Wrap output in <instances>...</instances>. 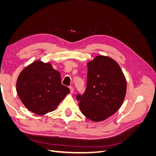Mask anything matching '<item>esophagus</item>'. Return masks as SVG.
Segmentation results:
<instances>
[{
	"instance_id": "esophagus-1",
	"label": "esophagus",
	"mask_w": 156,
	"mask_h": 156,
	"mask_svg": "<svg viewBox=\"0 0 156 156\" xmlns=\"http://www.w3.org/2000/svg\"><path fill=\"white\" fill-rule=\"evenodd\" d=\"M69 89H70V92L73 93L74 92V88L73 87H69Z\"/></svg>"
}]
</instances>
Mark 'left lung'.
I'll return each instance as SVG.
<instances>
[{
    "mask_svg": "<svg viewBox=\"0 0 156 156\" xmlns=\"http://www.w3.org/2000/svg\"><path fill=\"white\" fill-rule=\"evenodd\" d=\"M87 84L83 95L78 94L83 114L94 122H101L119 110L126 94L124 75L115 60L99 55L87 64Z\"/></svg>",
    "mask_w": 156,
    "mask_h": 156,
    "instance_id": "obj_1",
    "label": "left lung"
}]
</instances>
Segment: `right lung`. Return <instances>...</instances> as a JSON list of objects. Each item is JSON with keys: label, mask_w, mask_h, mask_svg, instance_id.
<instances>
[{"label": "right lung", "mask_w": 156, "mask_h": 156, "mask_svg": "<svg viewBox=\"0 0 156 156\" xmlns=\"http://www.w3.org/2000/svg\"><path fill=\"white\" fill-rule=\"evenodd\" d=\"M16 89L27 108L40 116L55 110L70 91L61 83L60 73L51 64L40 60L22 70L17 80Z\"/></svg>", "instance_id": "1"}]
</instances>
